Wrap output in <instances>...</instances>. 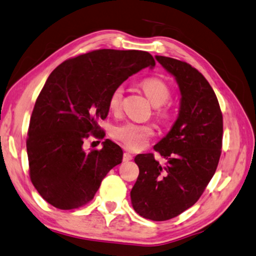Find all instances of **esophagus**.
Returning <instances> with one entry per match:
<instances>
[{
    "label": "esophagus",
    "instance_id": "1",
    "mask_svg": "<svg viewBox=\"0 0 256 256\" xmlns=\"http://www.w3.org/2000/svg\"><path fill=\"white\" fill-rule=\"evenodd\" d=\"M132 160V155L130 153H128V152H126L124 154V162H129V160Z\"/></svg>",
    "mask_w": 256,
    "mask_h": 256
}]
</instances>
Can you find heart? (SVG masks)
Segmentation results:
<instances>
[{
    "instance_id": "1",
    "label": "heart",
    "mask_w": 256,
    "mask_h": 256,
    "mask_svg": "<svg viewBox=\"0 0 256 256\" xmlns=\"http://www.w3.org/2000/svg\"><path fill=\"white\" fill-rule=\"evenodd\" d=\"M140 86L156 108L155 114L160 120L165 121L172 116V106L168 102L172 96V91L166 82L158 78H146L140 80ZM124 93V85H116L112 90L108 106L111 112H119L122 106V98ZM154 135V127L148 124H137L128 121L120 126H116L112 132L114 140L128 147V148L137 150H142L147 145L150 138Z\"/></svg>"
}]
</instances>
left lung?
Here are the masks:
<instances>
[{
	"label": "left lung",
	"mask_w": 256,
	"mask_h": 256,
	"mask_svg": "<svg viewBox=\"0 0 256 256\" xmlns=\"http://www.w3.org/2000/svg\"><path fill=\"white\" fill-rule=\"evenodd\" d=\"M176 76L181 92L178 118L166 136L154 146V154H140V176L130 192L140 216L164 222L192 207L216 172L222 147V114L216 94L200 72L186 62L156 56Z\"/></svg>",
	"instance_id": "8db88e82"
}]
</instances>
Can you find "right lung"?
I'll use <instances>...</instances> for the list:
<instances>
[{"label":"right lung","mask_w":256,"mask_h":256,"mask_svg":"<svg viewBox=\"0 0 256 256\" xmlns=\"http://www.w3.org/2000/svg\"><path fill=\"white\" fill-rule=\"evenodd\" d=\"M147 66L150 52L96 49L62 62L49 75L30 118L26 153L36 190L55 208L83 207L94 198L122 150L106 140L101 150L86 153L90 136L104 137L98 120L109 112L112 90Z\"/></svg>","instance_id":"right-lung-1"}]
</instances>
